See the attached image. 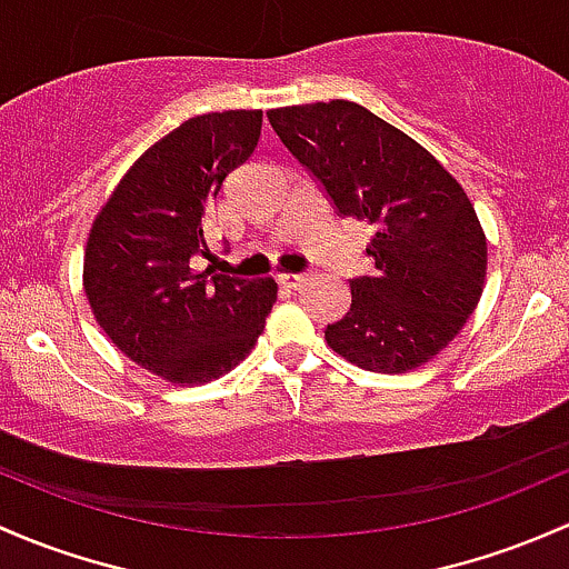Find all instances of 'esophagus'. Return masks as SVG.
<instances>
[{
	"instance_id": "34e87169",
	"label": "esophagus",
	"mask_w": 569,
	"mask_h": 569,
	"mask_svg": "<svg viewBox=\"0 0 569 569\" xmlns=\"http://www.w3.org/2000/svg\"><path fill=\"white\" fill-rule=\"evenodd\" d=\"M278 283L289 286V289H297V286L305 283V274L302 272H280Z\"/></svg>"
}]
</instances>
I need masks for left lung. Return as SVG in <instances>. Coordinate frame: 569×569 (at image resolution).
Segmentation results:
<instances>
[{"instance_id":"left-lung-1","label":"left lung","mask_w":569,"mask_h":569,"mask_svg":"<svg viewBox=\"0 0 569 569\" xmlns=\"http://www.w3.org/2000/svg\"><path fill=\"white\" fill-rule=\"evenodd\" d=\"M343 218L368 220L373 274L325 338L343 360L406 373L439 355L482 297L488 242L458 179L403 130L351 100L267 111Z\"/></svg>"}]
</instances>
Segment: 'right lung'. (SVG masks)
Wrapping results in <instances>:
<instances>
[{"label": "right lung", "mask_w": 569, "mask_h": 569, "mask_svg": "<svg viewBox=\"0 0 569 569\" xmlns=\"http://www.w3.org/2000/svg\"><path fill=\"white\" fill-rule=\"evenodd\" d=\"M259 136L261 111L188 119L130 166L89 231L83 291L94 319L122 355L171 385L237 368L278 300L272 278L193 269L209 256L207 207Z\"/></svg>", "instance_id": "obj_1"}]
</instances>
